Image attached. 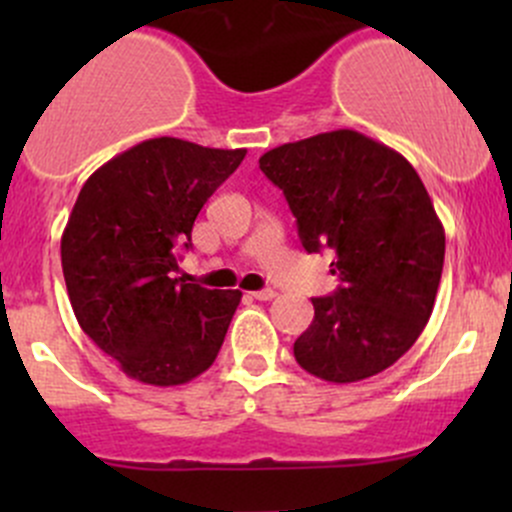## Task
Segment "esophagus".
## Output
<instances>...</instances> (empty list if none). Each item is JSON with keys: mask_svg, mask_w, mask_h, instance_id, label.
I'll list each match as a JSON object with an SVG mask.
<instances>
[{"mask_svg": "<svg viewBox=\"0 0 512 512\" xmlns=\"http://www.w3.org/2000/svg\"><path fill=\"white\" fill-rule=\"evenodd\" d=\"M252 299H260V302H270V299L277 297L275 289H260V292H250Z\"/></svg>", "mask_w": 512, "mask_h": 512, "instance_id": "esophagus-1", "label": "esophagus"}]
</instances>
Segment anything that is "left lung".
Instances as JSON below:
<instances>
[{"mask_svg": "<svg viewBox=\"0 0 512 512\" xmlns=\"http://www.w3.org/2000/svg\"><path fill=\"white\" fill-rule=\"evenodd\" d=\"M260 170L285 193L304 250L337 252L332 275L342 285L312 299V324L294 342L297 364L332 384L389 369L426 327L446 255L414 165L339 128L272 148Z\"/></svg>", "mask_w": 512, "mask_h": 512, "instance_id": "left-lung-1", "label": "left lung"}]
</instances>
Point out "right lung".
Instances as JSON below:
<instances>
[{"label": "right lung", "instance_id": "obj_1", "mask_svg": "<svg viewBox=\"0 0 512 512\" xmlns=\"http://www.w3.org/2000/svg\"><path fill=\"white\" fill-rule=\"evenodd\" d=\"M245 153L151 138L81 188L61 235L66 289L81 329L131 379L188 384L223 347L242 292L188 285L175 272L195 218Z\"/></svg>", "mask_w": 512, "mask_h": 512}]
</instances>
